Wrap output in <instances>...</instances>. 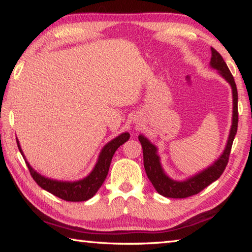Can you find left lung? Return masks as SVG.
Returning a JSON list of instances; mask_svg holds the SVG:
<instances>
[{
    "label": "left lung",
    "instance_id": "1",
    "mask_svg": "<svg viewBox=\"0 0 252 252\" xmlns=\"http://www.w3.org/2000/svg\"><path fill=\"white\" fill-rule=\"evenodd\" d=\"M210 66L212 69L218 71V73L230 84L232 90L233 103L232 125L229 132L227 144H225L222 155L213 162L210 167H208L207 169L202 170L201 172L194 174V176L188 178L183 181L173 180L164 172L163 168H162L160 157L158 155V148L144 135H139V141L141 143L143 150V164L144 169H146V173L149 180L151 181L152 186L157 190V192L163 195V197L182 199L199 193L204 188H207L212 182L218 180L228 164L230 151H231L233 139L237 134L238 129V91L236 82H234V79L229 67L225 64V62L223 61L219 52H217L213 48H211Z\"/></svg>",
    "mask_w": 252,
    "mask_h": 252
}]
</instances>
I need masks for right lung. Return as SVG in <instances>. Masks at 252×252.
<instances>
[{
  "label": "right lung",
  "mask_w": 252,
  "mask_h": 252,
  "mask_svg": "<svg viewBox=\"0 0 252 252\" xmlns=\"http://www.w3.org/2000/svg\"><path fill=\"white\" fill-rule=\"evenodd\" d=\"M130 138V134L127 132H123L117 138L111 140L105 146L102 148V150L97 158V161L93 168L92 171L88 174L87 177L76 181H61V180H54V179L46 178L42 176L39 172L34 170L28 160L25 159V156L21 149L19 140L16 139L18 142L19 150L21 155L24 158L25 163H27L28 168L30 170L32 178L34 179L37 185H39L42 189L49 191L50 193L54 194L55 197L61 198L65 201H72V202H79V201H87V200L91 199L94 195L97 190L100 189L102 183L104 182L106 176H108L109 168L111 164V160L114 152L117 149L122 146L123 143L126 142Z\"/></svg>",
  "instance_id": "1"
}]
</instances>
